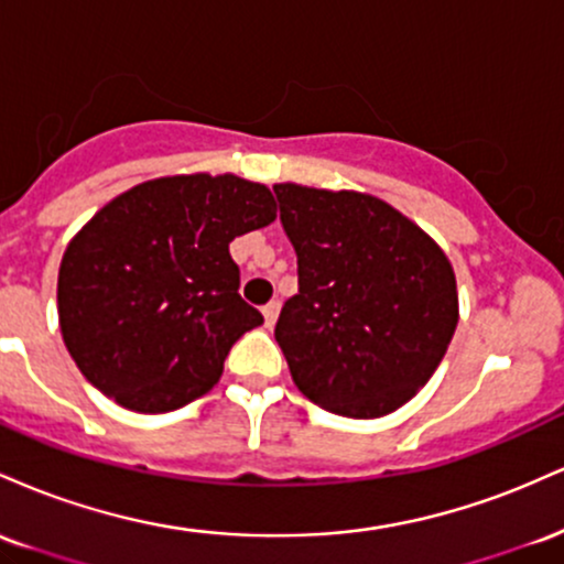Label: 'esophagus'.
<instances>
[{
  "label": "esophagus",
  "instance_id": "34e87169",
  "mask_svg": "<svg viewBox=\"0 0 564 564\" xmlns=\"http://www.w3.org/2000/svg\"><path fill=\"white\" fill-rule=\"evenodd\" d=\"M278 313H281V302L273 300V302H268V304H264V307H262L264 323H268V326H273L275 318H278Z\"/></svg>",
  "mask_w": 564,
  "mask_h": 564
}]
</instances>
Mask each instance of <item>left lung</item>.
Here are the masks:
<instances>
[{
  "mask_svg": "<svg viewBox=\"0 0 564 564\" xmlns=\"http://www.w3.org/2000/svg\"><path fill=\"white\" fill-rule=\"evenodd\" d=\"M300 291L275 323L291 379L349 419L398 411L430 381L458 323L445 251L387 200L273 185Z\"/></svg>",
  "mask_w": 564,
  "mask_h": 564,
  "instance_id": "left-lung-1",
  "label": "left lung"
}]
</instances>
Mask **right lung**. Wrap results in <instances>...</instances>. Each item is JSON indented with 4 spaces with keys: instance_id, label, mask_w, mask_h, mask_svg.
Segmentation results:
<instances>
[{
    "instance_id": "1",
    "label": "right lung",
    "mask_w": 564,
    "mask_h": 564,
    "mask_svg": "<svg viewBox=\"0 0 564 564\" xmlns=\"http://www.w3.org/2000/svg\"><path fill=\"white\" fill-rule=\"evenodd\" d=\"M273 219V193L236 174H174L108 200L57 273L61 334L84 379L138 413L209 392L262 323L238 294L230 241Z\"/></svg>"
}]
</instances>
